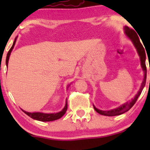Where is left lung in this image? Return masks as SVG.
Segmentation results:
<instances>
[{
	"label": "left lung",
	"mask_w": 150,
	"mask_h": 150,
	"mask_svg": "<svg viewBox=\"0 0 150 150\" xmlns=\"http://www.w3.org/2000/svg\"><path fill=\"white\" fill-rule=\"evenodd\" d=\"M125 33L126 34V35L132 40L133 43L135 46L137 50V52H138L139 55L140 57V60H141V65H142V69H143L144 72V78L143 82H142V86L139 89V91L138 92L137 95L135 96L134 99H133L131 102L128 103L122 104V106H120V107H117V108L115 109V110H109V111H102V110H98L97 108L93 106V108L94 110L97 112L98 113H99L100 115H106V116H116V115H120L123 114L125 112L128 111L134 105V104L136 103V102L138 99L139 96H140L141 93H142V90H143L145 84H146V64H145V60H146V54H145V51L144 48L142 44L141 43L139 38V36L137 35V34L136 33V32L134 31L132 29H130L128 27H125Z\"/></svg>",
	"instance_id": "1"
}]
</instances>
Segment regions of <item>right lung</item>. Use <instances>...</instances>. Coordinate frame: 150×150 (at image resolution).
Here are the masks:
<instances>
[{"label":"right lung","mask_w":150,"mask_h":150,"mask_svg":"<svg viewBox=\"0 0 150 150\" xmlns=\"http://www.w3.org/2000/svg\"><path fill=\"white\" fill-rule=\"evenodd\" d=\"M16 39L15 38L14 41H13V45H12L11 48H10V50L8 51V54H7L6 56V65L8 66V59H9L11 52L12 49H13V46L15 45V42H16ZM67 110V101L66 102V104L64 106V109L62 110L61 112L57 113H51V114H46V113H42V112H25L24 110L22 111L25 113L26 115H28L29 117H30L31 118L35 119V120H40V121H43V122H46V121H53V120H58V119L61 118L64 114H65Z\"/></svg>","instance_id":"obj_1"}]
</instances>
